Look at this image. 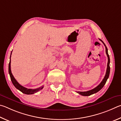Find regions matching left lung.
<instances>
[{"label": "left lung", "instance_id": "left-lung-1", "mask_svg": "<svg viewBox=\"0 0 121 121\" xmlns=\"http://www.w3.org/2000/svg\"><path fill=\"white\" fill-rule=\"evenodd\" d=\"M100 40V41L103 42V44H104V46H105V48H106V53L107 54V56L108 57V63H107V69H106V74L104 78L103 81L101 82V83L99 84V85L96 86V88H95L94 89H93L89 90V91H84V92H81V91H77V92L78 93V94H79L80 95H82V96H90V95H91L92 94H94L95 93H96L97 92H98L99 90H100L101 89L103 88V86H104V85L106 83V82L107 80L108 79V78L109 77V73H110V66H109V63H110V58H109V55L108 54V49L107 48V47L106 46L105 44L104 43V42L102 40L99 39Z\"/></svg>", "mask_w": 121, "mask_h": 121}]
</instances>
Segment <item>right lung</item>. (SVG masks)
Masks as SVG:
<instances>
[{"label":"right lung","mask_w":121,"mask_h":121,"mask_svg":"<svg viewBox=\"0 0 121 121\" xmlns=\"http://www.w3.org/2000/svg\"><path fill=\"white\" fill-rule=\"evenodd\" d=\"M11 55H12V52L11 54H10V61L9 63V66H8V72H9V74L10 79H11V81L12 82L13 84V85L15 86V87L16 89H17L18 90H20V91L23 93V94H25L26 95L33 94H35V93L38 92L40 90H41L43 88V86H41V87H39V88L35 89H27V88H25L18 83L16 79L14 78V76L13 75L11 72V69H10V63H11V61H10V57H11Z\"/></svg>","instance_id":"1"}]
</instances>
